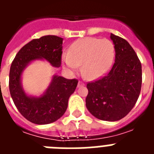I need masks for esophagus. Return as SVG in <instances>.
I'll use <instances>...</instances> for the list:
<instances>
[{
    "label": "esophagus",
    "mask_w": 154,
    "mask_h": 154,
    "mask_svg": "<svg viewBox=\"0 0 154 154\" xmlns=\"http://www.w3.org/2000/svg\"><path fill=\"white\" fill-rule=\"evenodd\" d=\"M85 85V83H84L82 81H79L78 82V87H81V86H83Z\"/></svg>",
    "instance_id": "esophagus-1"
}]
</instances>
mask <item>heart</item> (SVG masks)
I'll return each mask as SVG.
<instances>
[{"mask_svg":"<svg viewBox=\"0 0 154 154\" xmlns=\"http://www.w3.org/2000/svg\"><path fill=\"white\" fill-rule=\"evenodd\" d=\"M115 57V47L106 38H84L75 41L62 56L65 67L76 72L82 65V74L88 79L103 75L110 69Z\"/></svg>","mask_w":154,"mask_h":154,"instance_id":"1","label":"heart"}]
</instances>
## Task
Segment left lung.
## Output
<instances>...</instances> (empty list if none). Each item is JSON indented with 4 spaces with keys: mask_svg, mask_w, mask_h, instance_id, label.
Here are the masks:
<instances>
[{
    "mask_svg": "<svg viewBox=\"0 0 154 154\" xmlns=\"http://www.w3.org/2000/svg\"><path fill=\"white\" fill-rule=\"evenodd\" d=\"M115 62L102 78L88 82L85 105L97 119L117 121L135 106L141 90L142 66L135 51L125 39L111 34Z\"/></svg>",
    "mask_w": 154,
    "mask_h": 154,
    "instance_id": "left-lung-1",
    "label": "left lung"
}]
</instances>
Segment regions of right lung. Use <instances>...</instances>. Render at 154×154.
<instances>
[{
    "label": "right lung",
    "mask_w": 154,
    "mask_h": 154,
    "mask_svg": "<svg viewBox=\"0 0 154 154\" xmlns=\"http://www.w3.org/2000/svg\"><path fill=\"white\" fill-rule=\"evenodd\" d=\"M62 41V38L55 35L33 39L21 48L11 65L9 89L14 103L25 119L35 124H48L62 117L79 81L54 75L44 95L39 98L30 97L21 87V73L30 62L41 58L46 59L55 67H60Z\"/></svg>",
    "instance_id": "obj_1"
}]
</instances>
